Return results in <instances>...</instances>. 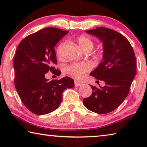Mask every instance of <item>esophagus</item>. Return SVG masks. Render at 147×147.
Returning a JSON list of instances; mask_svg holds the SVG:
<instances>
[{
  "instance_id": "1",
  "label": "esophagus",
  "mask_w": 147,
  "mask_h": 147,
  "mask_svg": "<svg viewBox=\"0 0 147 147\" xmlns=\"http://www.w3.org/2000/svg\"><path fill=\"white\" fill-rule=\"evenodd\" d=\"M82 85V83L80 82H78V81H74V86L76 87H78V86H80Z\"/></svg>"
}]
</instances>
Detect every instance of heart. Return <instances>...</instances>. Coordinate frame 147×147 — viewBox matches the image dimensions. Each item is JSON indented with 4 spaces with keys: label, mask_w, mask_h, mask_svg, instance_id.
Masks as SVG:
<instances>
[{
    "label": "heart",
    "mask_w": 147,
    "mask_h": 147,
    "mask_svg": "<svg viewBox=\"0 0 147 147\" xmlns=\"http://www.w3.org/2000/svg\"><path fill=\"white\" fill-rule=\"evenodd\" d=\"M79 47L85 53H89L94 47V42L92 41L88 36L81 35L77 38H74ZM64 45L63 42H61L59 44L56 49L57 56H59L61 55L62 49ZM91 69V65L89 63L84 62V63H75L69 65L67 66L65 71V73L69 76H71L74 79H80L85 73H88Z\"/></svg>",
    "instance_id": "obj_1"
}]
</instances>
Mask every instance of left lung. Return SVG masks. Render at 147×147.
Masks as SVG:
<instances>
[{
  "label": "left lung",
  "instance_id": "obj_1",
  "mask_svg": "<svg viewBox=\"0 0 147 147\" xmlns=\"http://www.w3.org/2000/svg\"><path fill=\"white\" fill-rule=\"evenodd\" d=\"M86 32L103 43V61L90 74L106 85L91 86L93 93L83 102L89 110L106 114L118 108L128 95L136 74L135 53L128 39L115 30L98 27Z\"/></svg>",
  "mask_w": 147,
  "mask_h": 147
}]
</instances>
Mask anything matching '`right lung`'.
Returning <instances> with one entry per match:
<instances>
[{
	"label": "right lung",
	"mask_w": 147,
	"mask_h": 147,
	"mask_svg": "<svg viewBox=\"0 0 147 147\" xmlns=\"http://www.w3.org/2000/svg\"><path fill=\"white\" fill-rule=\"evenodd\" d=\"M67 33L46 28L26 36L17 47L13 61L15 86L22 102L36 115L55 110L62 100L63 91L74 87L70 77L50 81L45 78L49 71L60 75V71L54 66L57 64L54 47Z\"/></svg>",
	"instance_id": "right-lung-1"
}]
</instances>
